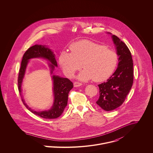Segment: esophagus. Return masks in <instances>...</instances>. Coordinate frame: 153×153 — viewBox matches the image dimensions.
<instances>
[{
    "label": "esophagus",
    "mask_w": 153,
    "mask_h": 153,
    "mask_svg": "<svg viewBox=\"0 0 153 153\" xmlns=\"http://www.w3.org/2000/svg\"><path fill=\"white\" fill-rule=\"evenodd\" d=\"M74 85L75 87H80L82 85V84L80 83V82H75L74 83Z\"/></svg>",
    "instance_id": "1"
}]
</instances>
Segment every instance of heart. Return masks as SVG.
I'll list each match as a JSON object with an SVG mask.
<instances>
[{"mask_svg": "<svg viewBox=\"0 0 153 153\" xmlns=\"http://www.w3.org/2000/svg\"><path fill=\"white\" fill-rule=\"evenodd\" d=\"M71 52L63 51L59 56V64L68 76L71 77L83 67L78 79L87 81L94 79L101 82L114 72L118 61L117 53L106 46L88 40H82L70 46Z\"/></svg>", "mask_w": 153, "mask_h": 153, "instance_id": "1", "label": "heart"}]
</instances>
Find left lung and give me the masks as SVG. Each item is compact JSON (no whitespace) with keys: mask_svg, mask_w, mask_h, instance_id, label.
<instances>
[{"mask_svg":"<svg viewBox=\"0 0 153 153\" xmlns=\"http://www.w3.org/2000/svg\"><path fill=\"white\" fill-rule=\"evenodd\" d=\"M111 38L119 57L118 67L107 82L98 85L100 97L96 102L106 111L123 104L131 89L134 78L133 61L128 48L117 36L112 35Z\"/></svg>","mask_w":153,"mask_h":153,"instance_id":"left-lung-1","label":"left lung"}]
</instances>
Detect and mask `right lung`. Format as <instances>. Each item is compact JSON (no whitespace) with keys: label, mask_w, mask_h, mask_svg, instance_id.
Masks as SVG:
<instances>
[{"label":"right lung","mask_w":153,"mask_h":153,"mask_svg":"<svg viewBox=\"0 0 153 153\" xmlns=\"http://www.w3.org/2000/svg\"><path fill=\"white\" fill-rule=\"evenodd\" d=\"M42 58L49 61L48 65L51 69V74H53L55 67H57V62L55 55L48 46L42 45H35L29 48L24 53L22 58L21 68L18 75V89L22 97V100L25 106L33 114L46 119H54L59 117L64 112L67 105L68 94L74 87L73 83L68 78L60 77L58 75H53L52 79L53 81V93L54 95V101L52 107L49 110L42 111H36L31 109L25 102L22 97V84L24 78L26 67L29 61L32 58Z\"/></svg>","instance_id":"add662e5"}]
</instances>
